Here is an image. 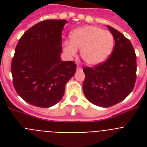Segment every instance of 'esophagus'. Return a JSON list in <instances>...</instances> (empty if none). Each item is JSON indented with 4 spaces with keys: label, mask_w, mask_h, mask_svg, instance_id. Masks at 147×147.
<instances>
[{
    "label": "esophagus",
    "mask_w": 147,
    "mask_h": 147,
    "mask_svg": "<svg viewBox=\"0 0 147 147\" xmlns=\"http://www.w3.org/2000/svg\"><path fill=\"white\" fill-rule=\"evenodd\" d=\"M82 69V67H80V65H77V70H79V71H81Z\"/></svg>",
    "instance_id": "34e87169"
}]
</instances>
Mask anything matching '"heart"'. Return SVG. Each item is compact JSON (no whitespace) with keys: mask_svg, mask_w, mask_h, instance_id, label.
<instances>
[{"mask_svg":"<svg viewBox=\"0 0 147 147\" xmlns=\"http://www.w3.org/2000/svg\"><path fill=\"white\" fill-rule=\"evenodd\" d=\"M71 40L64 42L65 51L75 56L77 49H82V58L90 65H98L107 60L115 45L113 34L96 26L76 28L71 32Z\"/></svg>","mask_w":147,"mask_h":147,"instance_id":"heart-1","label":"heart"}]
</instances>
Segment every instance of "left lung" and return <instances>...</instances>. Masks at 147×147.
I'll return each instance as SVG.
<instances>
[{
  "instance_id": "8db88e82",
  "label": "left lung",
  "mask_w": 147,
  "mask_h": 147,
  "mask_svg": "<svg viewBox=\"0 0 147 147\" xmlns=\"http://www.w3.org/2000/svg\"><path fill=\"white\" fill-rule=\"evenodd\" d=\"M115 46L105 62L85 67L83 92L89 102L109 107L124 100L132 91L136 81V54L132 43L118 30L107 26Z\"/></svg>"
}]
</instances>
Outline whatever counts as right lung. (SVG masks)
Wrapping results in <instances>:
<instances>
[{
  "label": "right lung",
  "instance_id": "1",
  "mask_svg": "<svg viewBox=\"0 0 147 147\" xmlns=\"http://www.w3.org/2000/svg\"><path fill=\"white\" fill-rule=\"evenodd\" d=\"M65 20H45L20 37L11 65L13 85L30 105L50 107L62 98L75 74L74 61H62V33Z\"/></svg>",
  "mask_w": 147,
  "mask_h": 147
}]
</instances>
